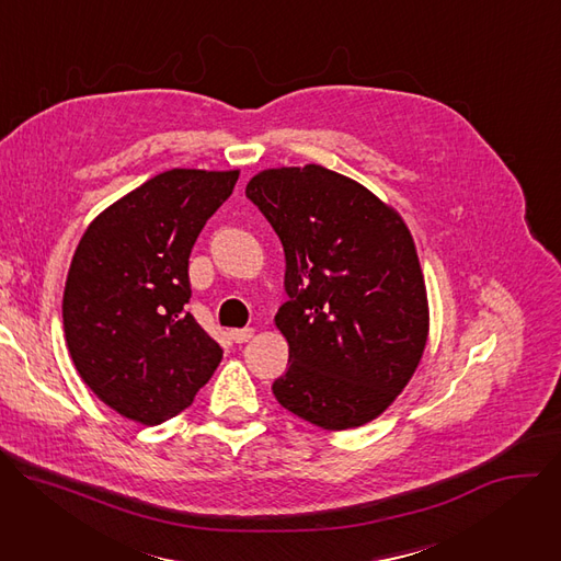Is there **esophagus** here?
Segmentation results:
<instances>
[{
    "label": "esophagus",
    "instance_id": "obj_1",
    "mask_svg": "<svg viewBox=\"0 0 561 561\" xmlns=\"http://www.w3.org/2000/svg\"><path fill=\"white\" fill-rule=\"evenodd\" d=\"M228 335H230V340L234 344H244V342H249L255 335V331L253 329H232Z\"/></svg>",
    "mask_w": 561,
    "mask_h": 561
}]
</instances>
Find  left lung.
<instances>
[{
  "mask_svg": "<svg viewBox=\"0 0 561 561\" xmlns=\"http://www.w3.org/2000/svg\"><path fill=\"white\" fill-rule=\"evenodd\" d=\"M247 197L284 247L288 301L275 327L288 370L273 394L327 431L381 415L428 340V299L404 219L351 178L317 164L257 173Z\"/></svg>",
  "mask_w": 561,
  "mask_h": 561,
  "instance_id": "left-lung-1",
  "label": "left lung"
}]
</instances>
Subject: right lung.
<instances>
[{"instance_id": "1", "label": "right lung", "mask_w": 561, "mask_h": 561, "mask_svg": "<svg viewBox=\"0 0 561 561\" xmlns=\"http://www.w3.org/2000/svg\"><path fill=\"white\" fill-rule=\"evenodd\" d=\"M239 171L173 169L100 213L72 255L64 335L72 364L106 407L157 426L193 404L221 362L184 308L188 257Z\"/></svg>"}]
</instances>
